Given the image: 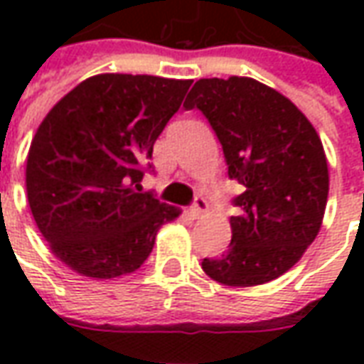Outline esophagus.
<instances>
[{
	"mask_svg": "<svg viewBox=\"0 0 364 364\" xmlns=\"http://www.w3.org/2000/svg\"><path fill=\"white\" fill-rule=\"evenodd\" d=\"M206 213H208V203H206V198L203 197L195 198V205L191 206V214H193V218H203Z\"/></svg>",
	"mask_w": 364,
	"mask_h": 364,
	"instance_id": "esophagus-1",
	"label": "esophagus"
}]
</instances>
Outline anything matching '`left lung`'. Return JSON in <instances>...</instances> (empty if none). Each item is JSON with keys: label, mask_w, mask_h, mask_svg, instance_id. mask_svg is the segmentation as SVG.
<instances>
[{"label": "left lung", "mask_w": 364, "mask_h": 364, "mask_svg": "<svg viewBox=\"0 0 364 364\" xmlns=\"http://www.w3.org/2000/svg\"><path fill=\"white\" fill-rule=\"evenodd\" d=\"M203 111L218 136L228 175L245 187L234 198L232 242L203 271L226 287L279 279L321 228L329 191L326 151L312 122L290 99L253 77L198 80L185 109Z\"/></svg>", "instance_id": "8db88e82"}]
</instances>
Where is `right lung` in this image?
<instances>
[{
  "mask_svg": "<svg viewBox=\"0 0 364 364\" xmlns=\"http://www.w3.org/2000/svg\"><path fill=\"white\" fill-rule=\"evenodd\" d=\"M193 80L99 74L44 117L27 156V198L50 252L83 277L114 279L148 259L181 210L140 193L154 144Z\"/></svg>",
  "mask_w": 364,
  "mask_h": 364,
  "instance_id": "obj_1",
  "label": "right lung"
}]
</instances>
